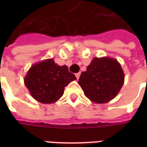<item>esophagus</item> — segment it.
<instances>
[{
  "mask_svg": "<svg viewBox=\"0 0 147 147\" xmlns=\"http://www.w3.org/2000/svg\"><path fill=\"white\" fill-rule=\"evenodd\" d=\"M80 73L79 72V73H76V77L77 80H79V78H80Z\"/></svg>",
  "mask_w": 147,
  "mask_h": 147,
  "instance_id": "esophagus-1",
  "label": "esophagus"
}]
</instances>
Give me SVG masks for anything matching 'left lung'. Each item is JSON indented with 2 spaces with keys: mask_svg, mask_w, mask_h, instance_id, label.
Masks as SVG:
<instances>
[{
  "mask_svg": "<svg viewBox=\"0 0 147 147\" xmlns=\"http://www.w3.org/2000/svg\"><path fill=\"white\" fill-rule=\"evenodd\" d=\"M124 83V73L117 59L94 57L83 71L79 84L87 98L96 104L110 102L120 92Z\"/></svg>",
  "mask_w": 147,
  "mask_h": 147,
  "instance_id": "8db88e82",
  "label": "left lung"
}]
</instances>
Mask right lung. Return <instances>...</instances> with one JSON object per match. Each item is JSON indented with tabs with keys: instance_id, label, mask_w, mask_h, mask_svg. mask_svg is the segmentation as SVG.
Masks as SVG:
<instances>
[{
	"instance_id": "right-lung-1",
	"label": "right lung",
	"mask_w": 147,
	"mask_h": 147,
	"mask_svg": "<svg viewBox=\"0 0 147 147\" xmlns=\"http://www.w3.org/2000/svg\"><path fill=\"white\" fill-rule=\"evenodd\" d=\"M24 80L33 98L43 104H52L61 98L64 87L76 78L69 72L67 66H60L50 58L32 64Z\"/></svg>"
}]
</instances>
